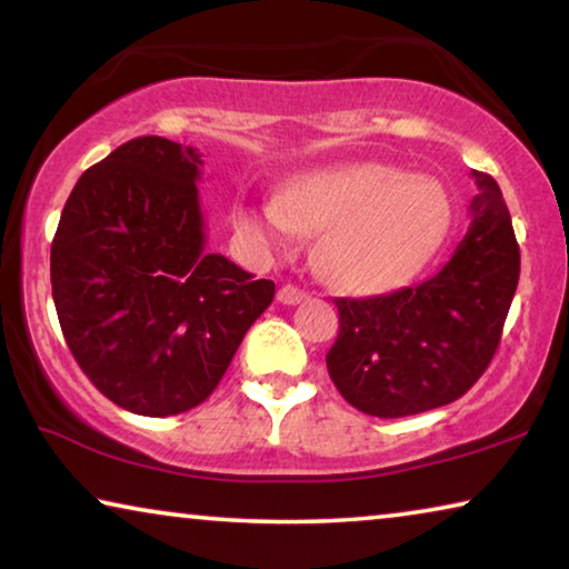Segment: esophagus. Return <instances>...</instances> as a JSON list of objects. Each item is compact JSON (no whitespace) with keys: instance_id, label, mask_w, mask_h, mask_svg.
Listing matches in <instances>:
<instances>
[{"instance_id":"34e87169","label":"esophagus","mask_w":569,"mask_h":569,"mask_svg":"<svg viewBox=\"0 0 569 569\" xmlns=\"http://www.w3.org/2000/svg\"><path fill=\"white\" fill-rule=\"evenodd\" d=\"M303 298H306V291H301V288H296V286H283L281 291H278V301L286 303V306L301 303Z\"/></svg>"}]
</instances>
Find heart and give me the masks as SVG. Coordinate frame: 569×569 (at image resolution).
<instances>
[{"label": "heart", "instance_id": "b5f03b06", "mask_svg": "<svg viewBox=\"0 0 569 569\" xmlns=\"http://www.w3.org/2000/svg\"><path fill=\"white\" fill-rule=\"evenodd\" d=\"M447 226L445 186L383 162L316 170L298 180L281 203L238 216V228L266 248L291 246L296 228L321 233V273L356 293L401 283L427 261Z\"/></svg>", "mask_w": 569, "mask_h": 569}]
</instances>
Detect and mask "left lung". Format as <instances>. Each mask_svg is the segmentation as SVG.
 Returning a JSON list of instances; mask_svg holds the SVG:
<instances>
[{"mask_svg": "<svg viewBox=\"0 0 569 569\" xmlns=\"http://www.w3.org/2000/svg\"><path fill=\"white\" fill-rule=\"evenodd\" d=\"M469 228L437 276L373 298H336L339 339L326 353L341 397L399 419L457 401L492 361L519 281V246L502 190L471 170Z\"/></svg>", "mask_w": 569, "mask_h": 569, "instance_id": "8db88e82", "label": "left lung"}]
</instances>
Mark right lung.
<instances>
[{
	"label": "right lung",
	"mask_w": 569,
	"mask_h": 569,
	"mask_svg": "<svg viewBox=\"0 0 569 569\" xmlns=\"http://www.w3.org/2000/svg\"><path fill=\"white\" fill-rule=\"evenodd\" d=\"M196 148L158 134L82 172L52 240V298L74 361L142 417L203 403L276 286L206 250Z\"/></svg>",
	"instance_id": "right-lung-1"
}]
</instances>
